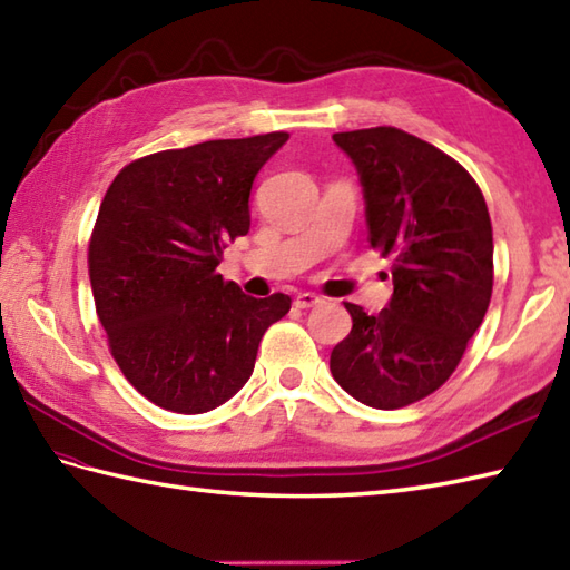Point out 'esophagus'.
<instances>
[{
  "label": "esophagus",
  "instance_id": "obj_1",
  "mask_svg": "<svg viewBox=\"0 0 570 570\" xmlns=\"http://www.w3.org/2000/svg\"><path fill=\"white\" fill-rule=\"evenodd\" d=\"M296 308H313V306H318L321 304V296H316V294H311V292H304V294H298L296 296Z\"/></svg>",
  "mask_w": 570,
  "mask_h": 570
}]
</instances>
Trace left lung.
I'll use <instances>...</instances> for the list:
<instances>
[{"label": "left lung", "mask_w": 570, "mask_h": 570, "mask_svg": "<svg viewBox=\"0 0 570 570\" xmlns=\"http://www.w3.org/2000/svg\"><path fill=\"white\" fill-rule=\"evenodd\" d=\"M360 176L367 239L392 254L377 316L345 304L353 331L331 353L343 390L372 409L414 404L451 377L492 296V225L475 180L396 127L333 135Z\"/></svg>", "instance_id": "left-lung-1"}]
</instances>
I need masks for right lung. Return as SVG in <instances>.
I'll use <instances>...</instances> for the list:
<instances>
[{
  "instance_id": "right-lung-1",
  "label": "right lung",
  "mask_w": 570,
  "mask_h": 570,
  "mask_svg": "<svg viewBox=\"0 0 570 570\" xmlns=\"http://www.w3.org/2000/svg\"><path fill=\"white\" fill-rule=\"evenodd\" d=\"M286 131L215 139L131 161L100 205L88 264L112 357L139 394L205 414L252 377L264 331L292 298L223 282L229 239L249 233V193Z\"/></svg>"
}]
</instances>
